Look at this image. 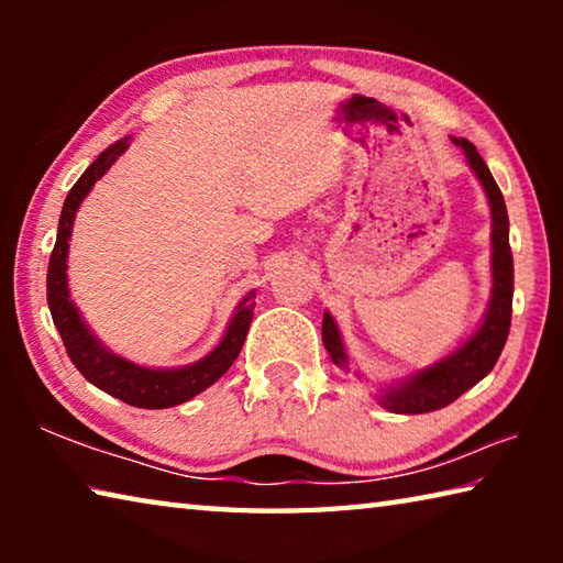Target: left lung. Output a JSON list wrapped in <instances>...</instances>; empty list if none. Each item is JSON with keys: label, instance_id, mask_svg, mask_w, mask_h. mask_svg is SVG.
Returning a JSON list of instances; mask_svg holds the SVG:
<instances>
[{"label": "left lung", "instance_id": "8db88e82", "mask_svg": "<svg viewBox=\"0 0 563 563\" xmlns=\"http://www.w3.org/2000/svg\"><path fill=\"white\" fill-rule=\"evenodd\" d=\"M456 146L464 151L466 164L479 178V184L487 194L489 211H492V295L489 305L484 310V318L474 328L472 335H466L452 352H446L432 365L415 369L412 375L395 379L393 385L379 389L377 402L387 412L395 415H424L442 409L456 397L472 389L479 379L492 373L504 350V342L509 335L511 325V298H514V261L509 247V216L507 203L494 180L492 170L484 164V158L476 154L474 144L466 139H454ZM322 345H325L330 360L342 369L362 379L360 369H352L350 355L342 342L340 328L335 318L325 310L322 316Z\"/></svg>", "mask_w": 563, "mask_h": 563}]
</instances>
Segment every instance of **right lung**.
<instances>
[{
	"instance_id": "right-lung-1",
	"label": "right lung",
	"mask_w": 563,
	"mask_h": 563,
	"mask_svg": "<svg viewBox=\"0 0 563 563\" xmlns=\"http://www.w3.org/2000/svg\"><path fill=\"white\" fill-rule=\"evenodd\" d=\"M129 148V139H121L117 144L101 151L99 158L84 170L81 178L76 180L74 188L66 196L59 231H56V243L49 258V271H46V302H49L52 320L64 340V347L69 352L76 369L97 385L103 393L121 399L131 407L141 409H166L180 402H188L196 395H201L206 387H211L218 377L228 373L235 357L241 355L243 342L253 320L255 308V290L238 302L231 322L218 340V345L208 352L206 357L190 365L180 367H144L136 365L126 357L117 355L103 342L93 335V330L81 318V310L76 308L69 292V275H66V261H69V238L74 228V218L84 198L91 194L97 180L117 164V158Z\"/></svg>"
}]
</instances>
